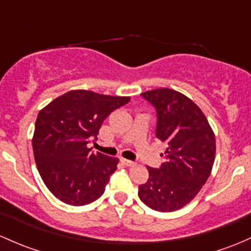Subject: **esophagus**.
I'll return each mask as SVG.
<instances>
[{"mask_svg":"<svg viewBox=\"0 0 251 251\" xmlns=\"http://www.w3.org/2000/svg\"><path fill=\"white\" fill-rule=\"evenodd\" d=\"M120 161H121V162H123L125 166H128V167H132V166L136 165V162H133V161L127 160V159H121Z\"/></svg>","mask_w":251,"mask_h":251,"instance_id":"esophagus-1","label":"esophagus"}]
</instances>
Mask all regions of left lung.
Returning a JSON list of instances; mask_svg holds the SVG:
<instances>
[{"instance_id":"obj_1","label":"left lung","mask_w":251,"mask_h":251,"mask_svg":"<svg viewBox=\"0 0 251 251\" xmlns=\"http://www.w3.org/2000/svg\"><path fill=\"white\" fill-rule=\"evenodd\" d=\"M157 113L156 137L167 143L166 162L147 167L149 178L138 196L148 207L174 212L195 199L212 172L215 136L207 118L189 97L162 88L141 94Z\"/></svg>"}]
</instances>
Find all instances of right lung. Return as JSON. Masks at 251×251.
<instances>
[{
	"mask_svg": "<svg viewBox=\"0 0 251 251\" xmlns=\"http://www.w3.org/2000/svg\"><path fill=\"white\" fill-rule=\"evenodd\" d=\"M130 97L71 90L38 113L32 138L38 172L49 191L71 205H84L103 195L118 157L92 152L104 119Z\"/></svg>",
	"mask_w": 251,
	"mask_h": 251,
	"instance_id": "add662e5",
	"label": "right lung"
}]
</instances>
